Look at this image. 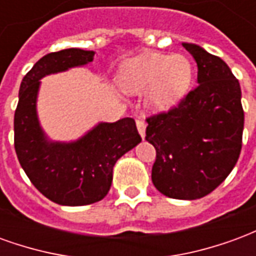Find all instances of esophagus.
Returning <instances> with one entry per match:
<instances>
[{
	"mask_svg": "<svg viewBox=\"0 0 256 256\" xmlns=\"http://www.w3.org/2000/svg\"><path fill=\"white\" fill-rule=\"evenodd\" d=\"M136 124H137V130H138L140 136L144 138L145 137V128H146V123H145L144 119H141V118H138L137 120H136Z\"/></svg>",
	"mask_w": 256,
	"mask_h": 256,
	"instance_id": "34e87169",
	"label": "esophagus"
}]
</instances>
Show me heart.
Instances as JSON below:
<instances>
[{"mask_svg": "<svg viewBox=\"0 0 256 256\" xmlns=\"http://www.w3.org/2000/svg\"><path fill=\"white\" fill-rule=\"evenodd\" d=\"M193 67L184 54L145 52L126 60L119 71L123 90L141 94L152 111H167L177 104L192 84Z\"/></svg>", "mask_w": 256, "mask_h": 256, "instance_id": "obj_1", "label": "heart"}]
</instances>
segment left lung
Here are the masks:
<instances>
[{
	"label": "left lung",
	"mask_w": 256,
	"mask_h": 256,
	"mask_svg": "<svg viewBox=\"0 0 256 256\" xmlns=\"http://www.w3.org/2000/svg\"><path fill=\"white\" fill-rule=\"evenodd\" d=\"M198 64V86L167 112L146 118L155 146L152 182L164 196L194 200L225 181L242 152V89L222 58L182 44Z\"/></svg>",
	"instance_id": "left-lung-1"
}]
</instances>
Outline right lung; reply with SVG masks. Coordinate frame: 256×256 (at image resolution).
Here are the masks:
<instances>
[{
  "instance_id": "obj_1",
  "label": "right lung",
  "mask_w": 256,
  "mask_h": 256,
  "mask_svg": "<svg viewBox=\"0 0 256 256\" xmlns=\"http://www.w3.org/2000/svg\"><path fill=\"white\" fill-rule=\"evenodd\" d=\"M94 52L64 49L40 58L26 74L14 111V150L20 166L40 192L62 206H86L106 196L119 158L141 142L133 118L98 123L72 142L46 138L36 116L44 76L93 62Z\"/></svg>"
}]
</instances>
